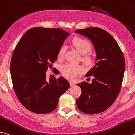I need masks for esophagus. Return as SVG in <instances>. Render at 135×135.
I'll list each match as a JSON object with an SVG mask.
<instances>
[{
  "mask_svg": "<svg viewBox=\"0 0 135 135\" xmlns=\"http://www.w3.org/2000/svg\"><path fill=\"white\" fill-rule=\"evenodd\" d=\"M70 84H71V86H74V85H75V83H74V82L70 81Z\"/></svg>",
  "mask_w": 135,
  "mask_h": 135,
  "instance_id": "esophagus-1",
  "label": "esophagus"
}]
</instances>
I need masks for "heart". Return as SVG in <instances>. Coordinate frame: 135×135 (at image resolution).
<instances>
[{
    "mask_svg": "<svg viewBox=\"0 0 135 135\" xmlns=\"http://www.w3.org/2000/svg\"><path fill=\"white\" fill-rule=\"evenodd\" d=\"M73 46L75 48L82 54V60L87 64H90L92 62L91 55L88 52L91 50V44L86 39L81 37H75L72 41ZM67 46L65 45L61 46L58 51V58L62 59L64 56ZM61 71L64 77L70 80H74L77 76L84 73V69L81 65L71 64L70 63H66L61 66Z\"/></svg>",
    "mask_w": 135,
    "mask_h": 135,
    "instance_id": "b5f03b06",
    "label": "heart"
}]
</instances>
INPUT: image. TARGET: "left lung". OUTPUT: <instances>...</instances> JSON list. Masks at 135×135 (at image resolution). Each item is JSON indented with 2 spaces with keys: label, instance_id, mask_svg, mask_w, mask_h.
I'll return each instance as SVG.
<instances>
[{
  "label": "left lung",
  "instance_id": "8db88e82",
  "mask_svg": "<svg viewBox=\"0 0 135 135\" xmlns=\"http://www.w3.org/2000/svg\"><path fill=\"white\" fill-rule=\"evenodd\" d=\"M75 32L89 38L96 52L95 65L85 75L94 78L91 84H77L82 92L76 104L86 114L100 113L112 106L120 91L125 70L124 55L116 40L104 29L91 27Z\"/></svg>",
  "mask_w": 135,
  "mask_h": 135
}]
</instances>
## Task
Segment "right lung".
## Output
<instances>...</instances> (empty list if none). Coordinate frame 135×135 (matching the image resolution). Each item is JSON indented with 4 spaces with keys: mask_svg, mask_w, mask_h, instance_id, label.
<instances>
[{
    "mask_svg": "<svg viewBox=\"0 0 135 135\" xmlns=\"http://www.w3.org/2000/svg\"><path fill=\"white\" fill-rule=\"evenodd\" d=\"M70 34L60 28L35 27L27 31L13 51L11 75L21 104L31 112L45 114L57 108L70 86L62 77L46 80V71L57 60L58 51Z\"/></svg>",
    "mask_w": 135,
    "mask_h": 135,
    "instance_id": "add662e5",
    "label": "right lung"
}]
</instances>
